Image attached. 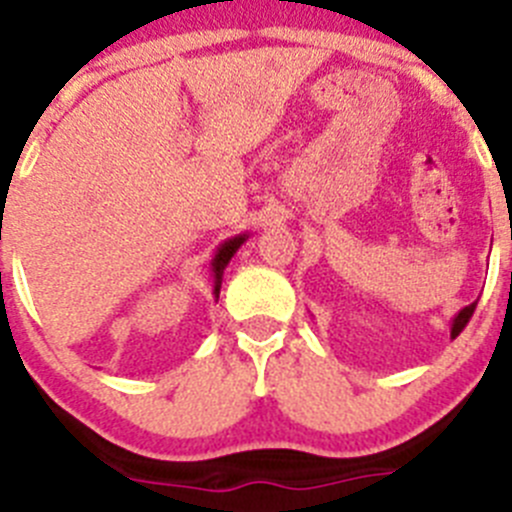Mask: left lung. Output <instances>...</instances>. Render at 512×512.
I'll list each match as a JSON object with an SVG mask.
<instances>
[{
    "mask_svg": "<svg viewBox=\"0 0 512 512\" xmlns=\"http://www.w3.org/2000/svg\"><path fill=\"white\" fill-rule=\"evenodd\" d=\"M474 306H477V303H469V306H464L462 311L454 316V321H451V339H454V336H459V331L469 324V319H472V313H474Z\"/></svg>",
    "mask_w": 512,
    "mask_h": 512,
    "instance_id": "1",
    "label": "left lung"
}]
</instances>
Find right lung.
Segmentation results:
<instances>
[{"mask_svg":"<svg viewBox=\"0 0 512 512\" xmlns=\"http://www.w3.org/2000/svg\"><path fill=\"white\" fill-rule=\"evenodd\" d=\"M247 237L250 234H237V237H229L224 239L222 245L216 247L214 257H211V275H214V290H211V296L219 298V290H222V278H224V267L229 265V260L234 257V252L239 250V247L245 245Z\"/></svg>","mask_w":512,"mask_h":512,"instance_id":"add662e5","label":"right lung"}]
</instances>
